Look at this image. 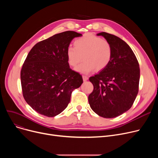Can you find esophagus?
<instances>
[{"label": "esophagus", "instance_id": "obj_1", "mask_svg": "<svg viewBox=\"0 0 158 158\" xmlns=\"http://www.w3.org/2000/svg\"><path fill=\"white\" fill-rule=\"evenodd\" d=\"M82 79H83L84 81H86L88 79V77L86 76H82Z\"/></svg>", "mask_w": 158, "mask_h": 158}]
</instances>
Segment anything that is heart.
<instances>
[{
    "mask_svg": "<svg viewBox=\"0 0 158 158\" xmlns=\"http://www.w3.org/2000/svg\"><path fill=\"white\" fill-rule=\"evenodd\" d=\"M75 47L66 49V57L70 66H76L83 57L84 61L76 70L88 74L95 69L101 71L106 69L111 60L112 48L106 40L92 33H86L74 41Z\"/></svg>",
    "mask_w": 158,
    "mask_h": 158,
    "instance_id": "obj_1",
    "label": "heart"
}]
</instances>
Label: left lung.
<instances>
[{
	"label": "left lung",
	"mask_w": 158,
	"mask_h": 158,
	"mask_svg": "<svg viewBox=\"0 0 158 158\" xmlns=\"http://www.w3.org/2000/svg\"><path fill=\"white\" fill-rule=\"evenodd\" d=\"M110 44L112 58L104 70L89 80L94 90L88 96L92 110L112 118L128 111L138 93L139 66L133 51L121 38L105 32L98 33Z\"/></svg>",
	"instance_id": "8db88e82"
}]
</instances>
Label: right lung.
<instances>
[{
  "instance_id": "add662e5",
  "label": "right lung",
  "mask_w": 158,
  "mask_h": 158,
  "mask_svg": "<svg viewBox=\"0 0 158 158\" xmlns=\"http://www.w3.org/2000/svg\"><path fill=\"white\" fill-rule=\"evenodd\" d=\"M81 36L63 32L40 41L29 52L20 72L21 85L24 99L37 113L48 117L59 114L68 106L72 91L83 82L66 57L72 40Z\"/></svg>"
}]
</instances>
